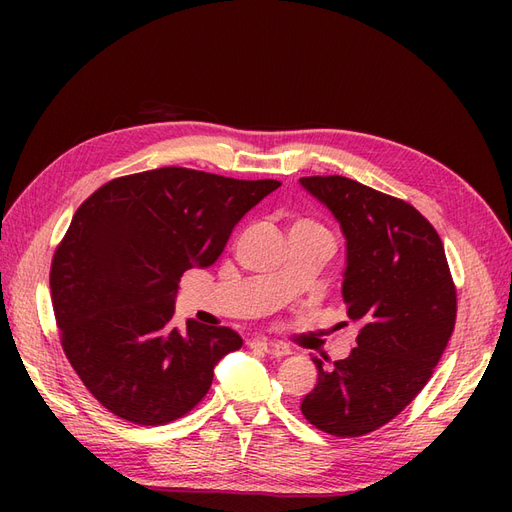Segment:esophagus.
<instances>
[{"mask_svg": "<svg viewBox=\"0 0 512 512\" xmlns=\"http://www.w3.org/2000/svg\"><path fill=\"white\" fill-rule=\"evenodd\" d=\"M250 348H254V350H262V352L273 354V356H286V354H290L288 346H284V344H277V342H271V339H262V337L252 339V342H250Z\"/></svg>", "mask_w": 512, "mask_h": 512, "instance_id": "1", "label": "esophagus"}]
</instances>
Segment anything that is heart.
Instances as JSON below:
<instances>
[{"instance_id":"b5f03b06","label":"heart","mask_w":512,"mask_h":512,"mask_svg":"<svg viewBox=\"0 0 512 512\" xmlns=\"http://www.w3.org/2000/svg\"><path fill=\"white\" fill-rule=\"evenodd\" d=\"M301 224H312V222H307V220H301V222H297L294 226H301Z\"/></svg>"}]
</instances>
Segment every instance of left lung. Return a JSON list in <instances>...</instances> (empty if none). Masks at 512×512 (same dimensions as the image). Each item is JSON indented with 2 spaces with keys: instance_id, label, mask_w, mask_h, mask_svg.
I'll list each match as a JSON object with an SVG mask.
<instances>
[{
  "instance_id": "1",
  "label": "left lung",
  "mask_w": 512,
  "mask_h": 512,
  "mask_svg": "<svg viewBox=\"0 0 512 512\" xmlns=\"http://www.w3.org/2000/svg\"><path fill=\"white\" fill-rule=\"evenodd\" d=\"M346 237L344 303L356 348L329 367L301 412L316 429L359 438L423 391L455 329L457 290L442 239L410 203L348 177H301Z\"/></svg>"
}]
</instances>
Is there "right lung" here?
<instances>
[{
    "mask_svg": "<svg viewBox=\"0 0 512 512\" xmlns=\"http://www.w3.org/2000/svg\"><path fill=\"white\" fill-rule=\"evenodd\" d=\"M280 185L166 166L108 181L76 209L51 262L53 312L70 365L108 412L153 427L203 401L243 339L196 320L179 331V280L213 265Z\"/></svg>",
    "mask_w": 512,
    "mask_h": 512,
    "instance_id": "obj_1",
    "label": "right lung"
}]
</instances>
